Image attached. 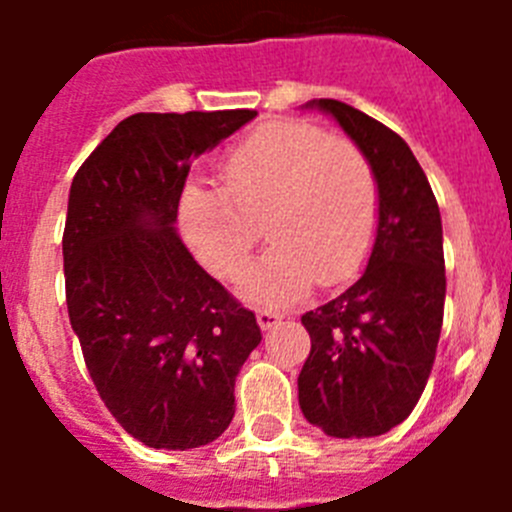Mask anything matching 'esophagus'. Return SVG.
Masks as SVG:
<instances>
[{"label":"esophagus","mask_w":512,"mask_h":512,"mask_svg":"<svg viewBox=\"0 0 512 512\" xmlns=\"http://www.w3.org/2000/svg\"><path fill=\"white\" fill-rule=\"evenodd\" d=\"M256 320H259L261 330H269V328H274L277 323H282V315H279V312H271V310H259L256 312Z\"/></svg>","instance_id":"esophagus-1"}]
</instances>
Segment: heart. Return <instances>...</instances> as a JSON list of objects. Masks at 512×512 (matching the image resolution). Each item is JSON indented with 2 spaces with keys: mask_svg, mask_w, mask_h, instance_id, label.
Listing matches in <instances>:
<instances>
[{
  "mask_svg": "<svg viewBox=\"0 0 512 512\" xmlns=\"http://www.w3.org/2000/svg\"><path fill=\"white\" fill-rule=\"evenodd\" d=\"M377 217L379 184L366 153L302 120L253 130L225 156L223 189L192 184L179 200V228L217 277L241 274L266 225L274 246L241 279L243 295L266 305L356 277Z\"/></svg>",
  "mask_w": 512,
  "mask_h": 512,
  "instance_id": "1",
  "label": "heart"
}]
</instances>
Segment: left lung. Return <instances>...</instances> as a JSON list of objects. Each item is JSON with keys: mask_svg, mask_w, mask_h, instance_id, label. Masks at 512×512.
<instances>
[{"mask_svg": "<svg viewBox=\"0 0 512 512\" xmlns=\"http://www.w3.org/2000/svg\"><path fill=\"white\" fill-rule=\"evenodd\" d=\"M372 161L379 217L359 282L302 315L297 377L307 423L333 438L382 436L413 413L431 377L446 300L441 212L410 146L338 99H312Z\"/></svg>", "mask_w": 512, "mask_h": 512, "instance_id": "1", "label": "left lung"}]
</instances>
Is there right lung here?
Returning a JSON list of instances; mask_svg holds the SVG:
<instances>
[{
    "label": "right lung",
    "instance_id": "obj_1",
    "mask_svg": "<svg viewBox=\"0 0 512 512\" xmlns=\"http://www.w3.org/2000/svg\"><path fill=\"white\" fill-rule=\"evenodd\" d=\"M253 110L138 112L76 171L63 230L66 305L89 377L151 449L212 443L235 415V377L261 343L256 315L176 233L197 156Z\"/></svg>",
    "mask_w": 512,
    "mask_h": 512
}]
</instances>
